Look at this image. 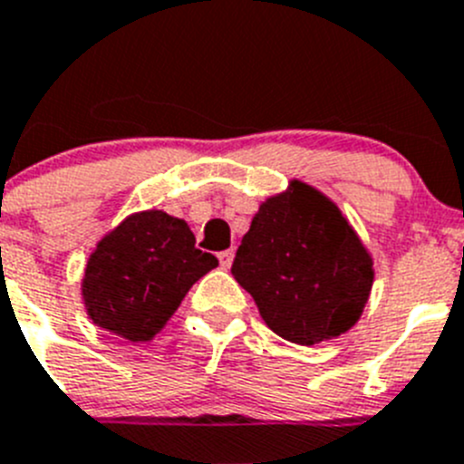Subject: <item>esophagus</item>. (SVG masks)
Returning a JSON list of instances; mask_svg holds the SVG:
<instances>
[{
    "mask_svg": "<svg viewBox=\"0 0 464 464\" xmlns=\"http://www.w3.org/2000/svg\"><path fill=\"white\" fill-rule=\"evenodd\" d=\"M219 263H222V268H231L233 249H224V252H219Z\"/></svg>",
    "mask_w": 464,
    "mask_h": 464,
    "instance_id": "34e87169",
    "label": "esophagus"
}]
</instances>
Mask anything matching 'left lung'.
<instances>
[{"instance_id":"1","label":"left lung","mask_w":464,"mask_h":464,"mask_svg":"<svg viewBox=\"0 0 464 464\" xmlns=\"http://www.w3.org/2000/svg\"><path fill=\"white\" fill-rule=\"evenodd\" d=\"M231 273L273 333L304 346L349 331L372 289V258L353 228L303 182L258 208Z\"/></svg>"}]
</instances>
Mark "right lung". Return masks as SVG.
I'll return each instance as SVG.
<instances>
[{
	"mask_svg": "<svg viewBox=\"0 0 464 464\" xmlns=\"http://www.w3.org/2000/svg\"><path fill=\"white\" fill-rule=\"evenodd\" d=\"M196 249L182 219L161 210L129 217L97 245L82 279L92 321L129 342H145L164 328L191 284L217 268Z\"/></svg>",
	"mask_w": 464,
	"mask_h": 464,
	"instance_id": "obj_1",
	"label": "right lung"
}]
</instances>
